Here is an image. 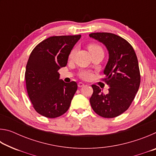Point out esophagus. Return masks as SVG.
<instances>
[{
  "mask_svg": "<svg viewBox=\"0 0 156 156\" xmlns=\"http://www.w3.org/2000/svg\"><path fill=\"white\" fill-rule=\"evenodd\" d=\"M84 85V84L83 83H81V82H80V83H78V87H83Z\"/></svg>",
  "mask_w": 156,
  "mask_h": 156,
  "instance_id": "esophagus-1",
  "label": "esophagus"
}]
</instances>
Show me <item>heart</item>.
<instances>
[{"label":"heart","mask_w":156,"mask_h":156,"mask_svg":"<svg viewBox=\"0 0 156 156\" xmlns=\"http://www.w3.org/2000/svg\"><path fill=\"white\" fill-rule=\"evenodd\" d=\"M87 48L89 49V51L91 52L95 51V50H98V49H102L101 47H100L99 44H95V43H92V44H89ZM76 52V49L73 48L72 51H71L69 55V58L72 59L73 57V55H74ZM79 76L80 78H81L83 80H90V79L93 77V72H91V70H83L80 71V73H79Z\"/></svg>","instance_id":"b5f03b06"}]
</instances>
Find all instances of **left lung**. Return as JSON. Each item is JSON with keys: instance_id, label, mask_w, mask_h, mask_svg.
<instances>
[{"instance_id": "obj_1", "label": "left lung", "mask_w": 156, "mask_h": 156, "mask_svg": "<svg viewBox=\"0 0 156 156\" xmlns=\"http://www.w3.org/2000/svg\"><path fill=\"white\" fill-rule=\"evenodd\" d=\"M89 36L103 43L109 54L102 79L109 87V93L105 95L98 86L92 84L91 106L101 117H117L130 107L140 84L136 52L125 39L114 34L96 32Z\"/></svg>"}]
</instances>
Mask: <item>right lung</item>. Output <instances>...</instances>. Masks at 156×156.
Segmentation results:
<instances>
[{"label":"right lung","instance_id":"add662e5","mask_svg":"<svg viewBox=\"0 0 156 156\" xmlns=\"http://www.w3.org/2000/svg\"><path fill=\"white\" fill-rule=\"evenodd\" d=\"M80 37H49L31 53L25 73L26 88L34 109L44 117H59L70 107L78 84L60 80L58 71L67 65L69 55Z\"/></svg>","mask_w":156,"mask_h":156}]
</instances>
